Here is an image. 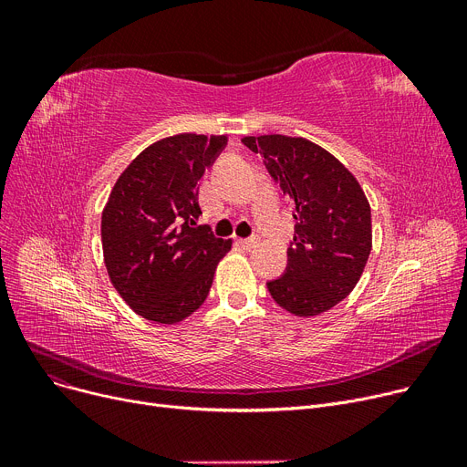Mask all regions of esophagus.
Masks as SVG:
<instances>
[{
  "label": "esophagus",
  "mask_w": 467,
  "mask_h": 467,
  "mask_svg": "<svg viewBox=\"0 0 467 467\" xmlns=\"http://www.w3.org/2000/svg\"><path fill=\"white\" fill-rule=\"evenodd\" d=\"M238 244L244 250H252L257 244V238H244V240H238Z\"/></svg>",
  "instance_id": "34e87169"
}]
</instances>
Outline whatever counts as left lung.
<instances>
[{"label": "left lung", "mask_w": 467, "mask_h": 467, "mask_svg": "<svg viewBox=\"0 0 467 467\" xmlns=\"http://www.w3.org/2000/svg\"><path fill=\"white\" fill-rule=\"evenodd\" d=\"M296 204L285 275L268 282L273 299L299 317L324 314L359 282L373 248L371 206L352 171L306 138L244 136Z\"/></svg>", "instance_id": "left-lung-1"}]
</instances>
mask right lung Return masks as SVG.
<instances>
[{
  "label": "right lung",
  "instance_id": "obj_1",
  "mask_svg": "<svg viewBox=\"0 0 467 467\" xmlns=\"http://www.w3.org/2000/svg\"><path fill=\"white\" fill-rule=\"evenodd\" d=\"M227 136L176 134L151 143L115 182L102 212L109 280L136 314L155 324L183 322L206 301L233 240L196 225L199 180Z\"/></svg>",
  "mask_w": 467,
  "mask_h": 467
}]
</instances>
